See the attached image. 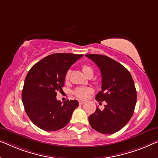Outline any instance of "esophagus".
<instances>
[{
	"instance_id": "obj_1",
	"label": "esophagus",
	"mask_w": 158,
	"mask_h": 158,
	"mask_svg": "<svg viewBox=\"0 0 158 158\" xmlns=\"http://www.w3.org/2000/svg\"><path fill=\"white\" fill-rule=\"evenodd\" d=\"M84 104V102L83 101H79V105H83Z\"/></svg>"
}]
</instances>
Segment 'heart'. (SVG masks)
Instances as JSON below:
<instances>
[{
  "mask_svg": "<svg viewBox=\"0 0 158 158\" xmlns=\"http://www.w3.org/2000/svg\"><path fill=\"white\" fill-rule=\"evenodd\" d=\"M82 70L86 75H88L90 73L93 72L92 68L90 67L88 65H83L82 66ZM69 78V72H68L65 74V80L67 81ZM93 92V90L90 88H85V87H81V88H77L75 90L74 94L76 96L77 98L82 100H85L86 98H88V96L90 95Z\"/></svg>",
  "mask_w": 158,
  "mask_h": 158,
  "instance_id": "heart-1",
  "label": "heart"
}]
</instances>
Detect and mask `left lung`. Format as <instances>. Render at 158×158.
I'll return each instance as SVG.
<instances>
[{
	"instance_id": "obj_1",
	"label": "left lung",
	"mask_w": 158,
	"mask_h": 158,
	"mask_svg": "<svg viewBox=\"0 0 158 158\" xmlns=\"http://www.w3.org/2000/svg\"><path fill=\"white\" fill-rule=\"evenodd\" d=\"M85 56L98 65L102 75V90L95 99L106 102L103 110L98 107L89 116V123L100 133H115L126 125L133 115L137 100L133 79L124 66L109 57L98 54Z\"/></svg>"
}]
</instances>
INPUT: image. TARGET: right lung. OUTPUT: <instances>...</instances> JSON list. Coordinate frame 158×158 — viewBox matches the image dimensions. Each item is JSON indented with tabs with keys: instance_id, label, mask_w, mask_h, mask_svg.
Segmentation results:
<instances>
[{
	"instance_id": "right-lung-1",
	"label": "right lung",
	"mask_w": 158,
	"mask_h": 158,
	"mask_svg": "<svg viewBox=\"0 0 158 158\" xmlns=\"http://www.w3.org/2000/svg\"><path fill=\"white\" fill-rule=\"evenodd\" d=\"M83 55L54 53L35 63L27 74L22 90L25 110L36 126L45 131H56L69 123L76 100L63 103L56 99L63 90L66 73Z\"/></svg>"
}]
</instances>
